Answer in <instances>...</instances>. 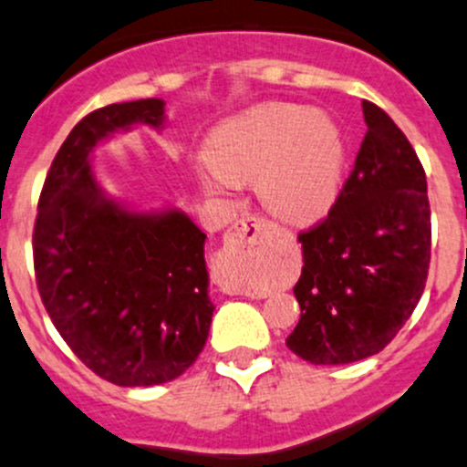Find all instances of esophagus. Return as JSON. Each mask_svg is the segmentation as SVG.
<instances>
[{
    "label": "esophagus",
    "instance_id": "esophagus-1",
    "mask_svg": "<svg viewBox=\"0 0 467 467\" xmlns=\"http://www.w3.org/2000/svg\"><path fill=\"white\" fill-rule=\"evenodd\" d=\"M264 233L266 223L259 217H244L239 219L223 237V259L230 264L244 266L248 259L254 257L259 246L264 244Z\"/></svg>",
    "mask_w": 467,
    "mask_h": 467
}]
</instances>
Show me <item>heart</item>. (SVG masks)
<instances>
[{
	"label": "heart",
	"mask_w": 467,
	"mask_h": 467,
	"mask_svg": "<svg viewBox=\"0 0 467 467\" xmlns=\"http://www.w3.org/2000/svg\"><path fill=\"white\" fill-rule=\"evenodd\" d=\"M345 143L336 122L308 107L266 102L230 118L205 145L201 183L221 192L228 181H254L275 217L306 223L331 208L340 190Z\"/></svg>",
	"instance_id": "obj_1"
}]
</instances>
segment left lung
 Listing matches in <instances>:
<instances>
[{
    "label": "left lung",
    "mask_w": 467,
    "mask_h": 467,
    "mask_svg": "<svg viewBox=\"0 0 467 467\" xmlns=\"http://www.w3.org/2000/svg\"><path fill=\"white\" fill-rule=\"evenodd\" d=\"M367 134L349 179L320 223L297 234L302 308L286 347L313 365L382 351L425 291L431 219L425 170L380 107L362 100Z\"/></svg>",
    "instance_id": "left-lung-1"
}]
</instances>
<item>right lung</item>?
Segmentation results:
<instances>
[{"label":"right lung","instance_id":"right-lung-1","mask_svg":"<svg viewBox=\"0 0 467 467\" xmlns=\"http://www.w3.org/2000/svg\"><path fill=\"white\" fill-rule=\"evenodd\" d=\"M159 98L118 102L78 122L37 203L33 264L44 308L68 349L118 387L174 380L208 340L205 234L179 210L140 214L102 194L93 145L136 122L163 127Z\"/></svg>","mask_w":467,"mask_h":467}]
</instances>
